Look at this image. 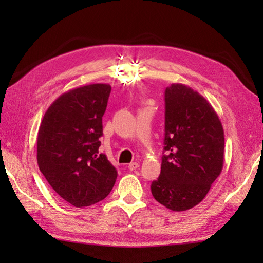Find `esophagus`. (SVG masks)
Returning <instances> with one entry per match:
<instances>
[{"label": "esophagus", "instance_id": "1", "mask_svg": "<svg viewBox=\"0 0 263 263\" xmlns=\"http://www.w3.org/2000/svg\"><path fill=\"white\" fill-rule=\"evenodd\" d=\"M139 166H140V165H139V163H136V161H135V163L128 164V170H130V171H136Z\"/></svg>", "mask_w": 263, "mask_h": 263}]
</instances>
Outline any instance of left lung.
<instances>
[{
  "label": "left lung",
  "instance_id": "obj_1",
  "mask_svg": "<svg viewBox=\"0 0 263 263\" xmlns=\"http://www.w3.org/2000/svg\"><path fill=\"white\" fill-rule=\"evenodd\" d=\"M152 193L160 204L184 211L199 204L224 166V128L203 96L182 83L165 90V140Z\"/></svg>",
  "mask_w": 263,
  "mask_h": 263
}]
</instances>
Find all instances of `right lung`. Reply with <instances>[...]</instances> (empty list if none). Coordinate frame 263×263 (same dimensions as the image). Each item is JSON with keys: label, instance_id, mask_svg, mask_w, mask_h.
Masks as SVG:
<instances>
[{"label": "right lung", "instance_id": "obj_1", "mask_svg": "<svg viewBox=\"0 0 263 263\" xmlns=\"http://www.w3.org/2000/svg\"><path fill=\"white\" fill-rule=\"evenodd\" d=\"M110 89L106 83H92L62 93L38 130L39 170L54 191L78 208L105 199L117 177L106 155L98 153Z\"/></svg>", "mask_w": 263, "mask_h": 263}]
</instances>
